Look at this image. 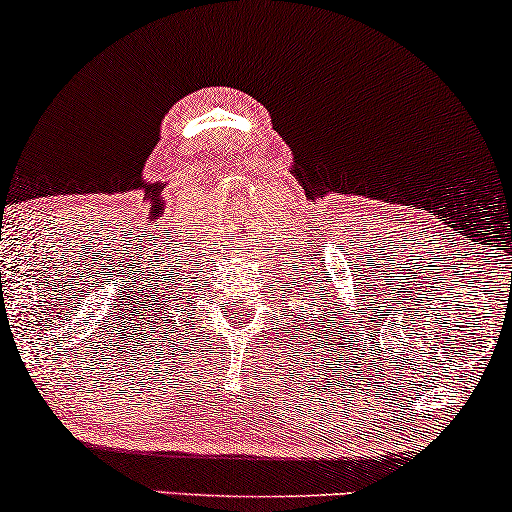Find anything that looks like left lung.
<instances>
[{
    "label": "left lung",
    "instance_id": "left-lung-1",
    "mask_svg": "<svg viewBox=\"0 0 512 512\" xmlns=\"http://www.w3.org/2000/svg\"><path fill=\"white\" fill-rule=\"evenodd\" d=\"M301 296H303V291H301ZM315 296H320V291H315ZM315 296H313V301H317ZM301 301H305V298H301ZM308 305H310V308H313V303H308ZM327 310H329V305H324V322H322V331H324V334H327V329H331V324H334V320H327V317H329ZM303 313H305V308L301 305V320H303ZM310 313H313V310H310ZM317 313H322L320 305H317ZM338 315H341V313H338ZM294 322H296V320H294ZM305 324H308V329H310V322H308V320H305ZM329 334H334V331H329Z\"/></svg>",
    "mask_w": 512,
    "mask_h": 512
}]
</instances>
